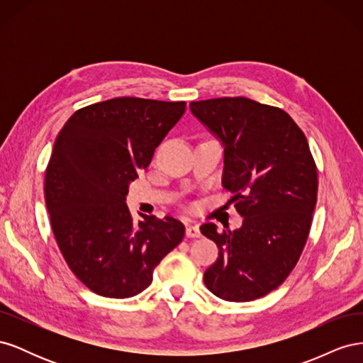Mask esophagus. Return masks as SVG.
I'll return each instance as SVG.
<instances>
[{
	"label": "esophagus",
	"instance_id": "34e87169",
	"mask_svg": "<svg viewBox=\"0 0 363 363\" xmlns=\"http://www.w3.org/2000/svg\"><path fill=\"white\" fill-rule=\"evenodd\" d=\"M186 236H188V238H200L201 236L200 227L199 225H194V224H189L188 227H186Z\"/></svg>",
	"mask_w": 363,
	"mask_h": 363
}]
</instances>
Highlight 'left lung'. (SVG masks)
Instances as JSON below:
<instances>
[{
	"label": "left lung",
	"instance_id": "1",
	"mask_svg": "<svg viewBox=\"0 0 363 363\" xmlns=\"http://www.w3.org/2000/svg\"><path fill=\"white\" fill-rule=\"evenodd\" d=\"M191 112L223 142V186L244 218L233 232L200 227L219 250L204 284L227 301L260 298L286 280L311 232L318 174L309 144L286 112L245 96L192 101Z\"/></svg>",
	"mask_w": 363,
	"mask_h": 363
}]
</instances>
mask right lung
<instances>
[{"label": "right lung", "mask_w": 363, "mask_h": 363, "mask_svg": "<svg viewBox=\"0 0 363 363\" xmlns=\"http://www.w3.org/2000/svg\"><path fill=\"white\" fill-rule=\"evenodd\" d=\"M184 111V101L113 98L77 111L54 142L43 186L52 233L74 276L98 295L147 289L183 240L172 216L135 223L125 195Z\"/></svg>", "instance_id": "1"}]
</instances>
